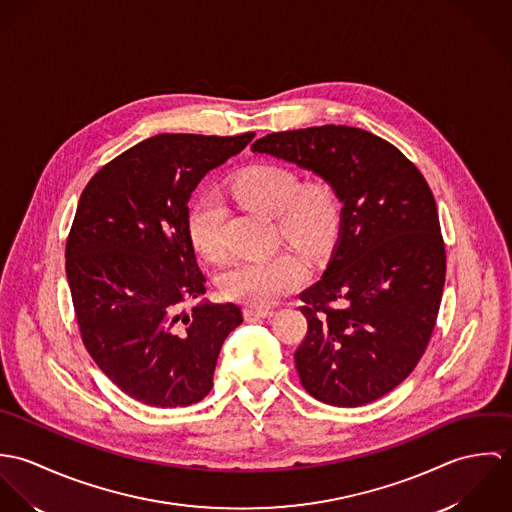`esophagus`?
<instances>
[{
  "label": "esophagus",
  "instance_id": "obj_1",
  "mask_svg": "<svg viewBox=\"0 0 512 512\" xmlns=\"http://www.w3.org/2000/svg\"><path fill=\"white\" fill-rule=\"evenodd\" d=\"M274 309L270 307H244V317L246 319H256V317H272Z\"/></svg>",
  "mask_w": 512,
  "mask_h": 512
}]
</instances>
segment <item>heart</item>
Instances as JSON below:
<instances>
[{"label": "heart", "mask_w": 512, "mask_h": 512, "mask_svg": "<svg viewBox=\"0 0 512 512\" xmlns=\"http://www.w3.org/2000/svg\"><path fill=\"white\" fill-rule=\"evenodd\" d=\"M244 207L276 217L286 242L307 256L325 254L339 232L341 203L335 189L323 181L299 187L297 175L278 165H256L240 173L230 187ZM224 207L217 197H201L189 213V234L195 250L207 260L226 252L222 236ZM305 268L297 256L280 252L270 258H250L232 264L220 280L222 293L250 307L272 305L282 293L297 288Z\"/></svg>", "instance_id": "obj_1"}]
</instances>
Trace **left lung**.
<instances>
[{"mask_svg": "<svg viewBox=\"0 0 512 512\" xmlns=\"http://www.w3.org/2000/svg\"><path fill=\"white\" fill-rule=\"evenodd\" d=\"M252 151L315 173L343 205L329 264L299 295L307 335L293 359L313 398L374 402L414 370L436 327L445 248L434 195L400 149L361 128L278 132Z\"/></svg>", "mask_w": 512, "mask_h": 512, "instance_id": "left-lung-1", "label": "left lung"}]
</instances>
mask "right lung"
<instances>
[{
  "label": "right lung",
  "mask_w": 512,
  "mask_h": 512,
  "mask_svg": "<svg viewBox=\"0 0 512 512\" xmlns=\"http://www.w3.org/2000/svg\"><path fill=\"white\" fill-rule=\"evenodd\" d=\"M252 138L159 134L104 165L80 195L65 258L82 343L147 406L203 400L224 339L242 323L234 303L183 309L207 292L187 205L201 179Z\"/></svg>",
  "instance_id": "1"
}]
</instances>
